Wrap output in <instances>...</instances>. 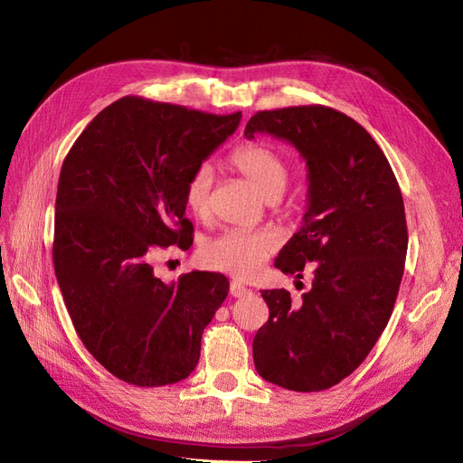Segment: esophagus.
<instances>
[{"label": "esophagus", "instance_id": "obj_1", "mask_svg": "<svg viewBox=\"0 0 463 463\" xmlns=\"http://www.w3.org/2000/svg\"><path fill=\"white\" fill-rule=\"evenodd\" d=\"M249 291H250V289H247V288H245L243 284H240V282H235V279L230 284V293H232L233 298H243L245 293H249Z\"/></svg>", "mask_w": 463, "mask_h": 463}]
</instances>
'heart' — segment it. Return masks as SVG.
Masks as SVG:
<instances>
[{"instance_id":"1","label":"heart","mask_w":463,"mask_h":463,"mask_svg":"<svg viewBox=\"0 0 463 463\" xmlns=\"http://www.w3.org/2000/svg\"><path fill=\"white\" fill-rule=\"evenodd\" d=\"M230 164L245 175L264 199H276L286 189L289 170L282 154L274 148L249 143L230 156ZM214 184L213 165L203 162L189 174L184 185V201L194 216L206 218L210 213V191ZM282 237L272 228L259 230H226L214 240L204 243L203 260L216 270H223L237 278H253L260 266L279 247Z\"/></svg>"}]
</instances>
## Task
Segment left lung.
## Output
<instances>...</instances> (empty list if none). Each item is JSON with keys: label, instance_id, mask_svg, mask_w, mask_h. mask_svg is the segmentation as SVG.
I'll list each match as a JSON object with an SVG mask.
<instances>
[{"label": "left lung", "instance_id": "obj_1", "mask_svg": "<svg viewBox=\"0 0 463 463\" xmlns=\"http://www.w3.org/2000/svg\"><path fill=\"white\" fill-rule=\"evenodd\" d=\"M266 133L307 164V213L276 269L313 286L301 303L262 289L270 317L253 340L257 373L296 392L326 390L369 355L394 311L408 253L402 191L384 152L361 125L326 106L259 111L245 137Z\"/></svg>", "mask_w": 463, "mask_h": 463}]
</instances>
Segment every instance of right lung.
Returning <instances> with one entry per match:
<instances>
[{
	"mask_svg": "<svg viewBox=\"0 0 463 463\" xmlns=\"http://www.w3.org/2000/svg\"><path fill=\"white\" fill-rule=\"evenodd\" d=\"M241 121L125 96L98 114L63 160L55 197L53 269L73 326L119 381L187 378L230 282L189 272L165 284L152 260L189 249L184 185Z\"/></svg>",
	"mask_w": 463,
	"mask_h": 463,
	"instance_id": "obj_1",
	"label": "right lung"
}]
</instances>
